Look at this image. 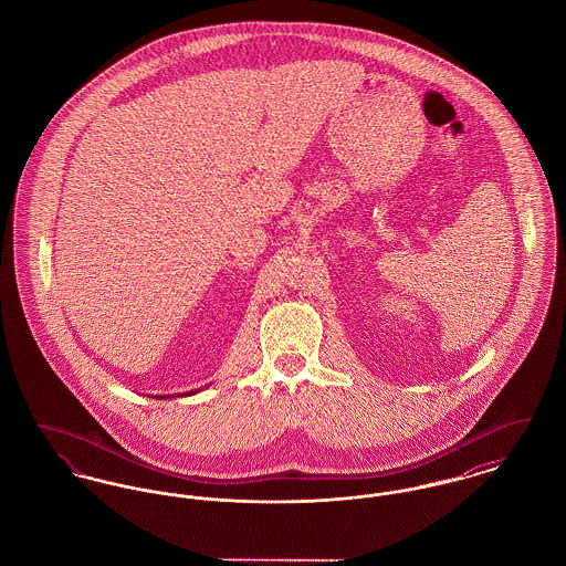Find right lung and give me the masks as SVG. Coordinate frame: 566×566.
Listing matches in <instances>:
<instances>
[{"label": "right lung", "instance_id": "add662e5", "mask_svg": "<svg viewBox=\"0 0 566 566\" xmlns=\"http://www.w3.org/2000/svg\"><path fill=\"white\" fill-rule=\"evenodd\" d=\"M191 394H193V391H191ZM161 398H164V396H161Z\"/></svg>", "mask_w": 566, "mask_h": 566}]
</instances>
